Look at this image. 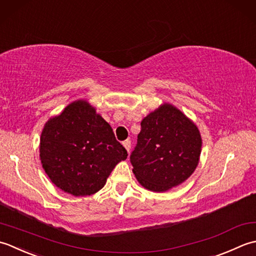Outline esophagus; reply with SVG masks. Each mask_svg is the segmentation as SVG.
Wrapping results in <instances>:
<instances>
[{
  "label": "esophagus",
  "instance_id": "1",
  "mask_svg": "<svg viewBox=\"0 0 256 256\" xmlns=\"http://www.w3.org/2000/svg\"><path fill=\"white\" fill-rule=\"evenodd\" d=\"M122 144H124V147L126 148V150L129 152L130 148H132V142H130V140H124V142H122Z\"/></svg>",
  "mask_w": 256,
  "mask_h": 256
}]
</instances>
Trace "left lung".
<instances>
[{
	"label": "left lung",
	"mask_w": 256,
	"mask_h": 256,
	"mask_svg": "<svg viewBox=\"0 0 256 256\" xmlns=\"http://www.w3.org/2000/svg\"><path fill=\"white\" fill-rule=\"evenodd\" d=\"M130 156L136 179L144 189L164 192L189 178L199 164L202 139L196 124L164 102L142 120Z\"/></svg>",
	"instance_id": "8db88e82"
}]
</instances>
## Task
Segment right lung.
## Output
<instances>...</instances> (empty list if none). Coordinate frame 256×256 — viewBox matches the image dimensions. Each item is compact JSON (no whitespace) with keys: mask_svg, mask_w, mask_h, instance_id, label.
<instances>
[{"mask_svg":"<svg viewBox=\"0 0 256 256\" xmlns=\"http://www.w3.org/2000/svg\"><path fill=\"white\" fill-rule=\"evenodd\" d=\"M127 156L110 124L84 99L50 118L40 134L44 171L57 188L75 196L102 189L114 166Z\"/></svg>","mask_w":256,"mask_h":256,"instance_id":"right-lung-1","label":"right lung"}]
</instances>
